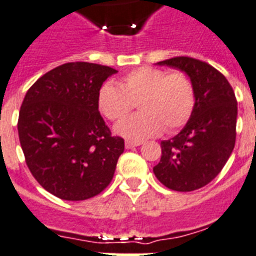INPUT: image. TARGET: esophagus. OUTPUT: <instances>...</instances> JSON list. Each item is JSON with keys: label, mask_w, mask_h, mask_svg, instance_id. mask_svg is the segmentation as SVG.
<instances>
[{"label": "esophagus", "mask_w": 256, "mask_h": 256, "mask_svg": "<svg viewBox=\"0 0 256 256\" xmlns=\"http://www.w3.org/2000/svg\"><path fill=\"white\" fill-rule=\"evenodd\" d=\"M140 144H142L140 142H132V140H126V142H124V147H126V148H134V147H138L140 146Z\"/></svg>", "instance_id": "esophagus-1"}]
</instances>
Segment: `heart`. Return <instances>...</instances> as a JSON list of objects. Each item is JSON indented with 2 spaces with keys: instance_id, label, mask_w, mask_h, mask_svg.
Instances as JSON below:
<instances>
[{
  "instance_id": "obj_1",
  "label": "heart",
  "mask_w": 256,
  "mask_h": 256,
  "mask_svg": "<svg viewBox=\"0 0 256 256\" xmlns=\"http://www.w3.org/2000/svg\"><path fill=\"white\" fill-rule=\"evenodd\" d=\"M138 101L140 113L116 124V132L132 140H143L163 132H175L190 117L196 93L192 80L184 72L142 67L124 74L120 82L106 81L97 93L100 113L110 121H118Z\"/></svg>"
}]
</instances>
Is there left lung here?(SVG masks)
I'll use <instances>...</instances> for the list:
<instances>
[{
    "mask_svg": "<svg viewBox=\"0 0 256 256\" xmlns=\"http://www.w3.org/2000/svg\"><path fill=\"white\" fill-rule=\"evenodd\" d=\"M156 64L188 74L196 102L182 132L162 140V158L154 174L172 190L192 192L209 184L232 155L238 114L236 94L225 76L205 62L178 56Z\"/></svg>",
    "mask_w": 256,
    "mask_h": 256,
    "instance_id": "1",
    "label": "left lung"
}]
</instances>
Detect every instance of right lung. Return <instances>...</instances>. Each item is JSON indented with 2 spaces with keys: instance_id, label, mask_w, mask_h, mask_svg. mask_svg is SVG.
Instances as JSON below:
<instances>
[{
  "instance_id": "obj_1",
  "label": "right lung",
  "mask_w": 256,
  "mask_h": 256,
  "mask_svg": "<svg viewBox=\"0 0 256 256\" xmlns=\"http://www.w3.org/2000/svg\"><path fill=\"white\" fill-rule=\"evenodd\" d=\"M114 74L106 66L66 63L43 74L24 96L18 135L27 167L62 200H88L113 178L124 142L112 136L97 93Z\"/></svg>"
}]
</instances>
